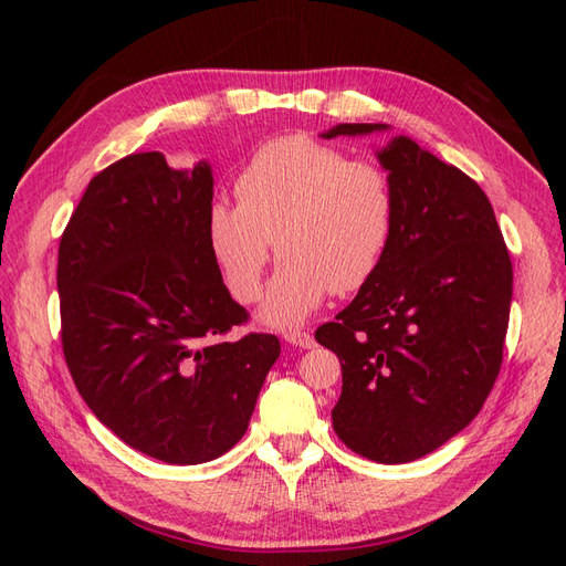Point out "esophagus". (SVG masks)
I'll return each instance as SVG.
<instances>
[{"label": "esophagus", "mask_w": 566, "mask_h": 566, "mask_svg": "<svg viewBox=\"0 0 566 566\" xmlns=\"http://www.w3.org/2000/svg\"><path fill=\"white\" fill-rule=\"evenodd\" d=\"M283 337L290 342V345L302 347V349H312L316 345V339L310 331H285Z\"/></svg>", "instance_id": "esophagus-1"}]
</instances>
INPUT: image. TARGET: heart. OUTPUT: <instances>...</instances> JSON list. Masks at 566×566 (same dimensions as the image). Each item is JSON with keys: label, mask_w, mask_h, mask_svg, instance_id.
I'll return each instance as SVG.
<instances>
[{"label": "heart", "mask_w": 566, "mask_h": 566, "mask_svg": "<svg viewBox=\"0 0 566 566\" xmlns=\"http://www.w3.org/2000/svg\"><path fill=\"white\" fill-rule=\"evenodd\" d=\"M238 202L208 214L212 256L231 295H262L273 238L283 254L262 318L279 328L302 323L331 293L361 290L385 262L397 227L389 169L306 134L256 148L235 177Z\"/></svg>", "instance_id": "1"}]
</instances>
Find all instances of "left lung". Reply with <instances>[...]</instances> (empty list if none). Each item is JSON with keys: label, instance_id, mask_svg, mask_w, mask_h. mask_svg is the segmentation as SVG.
I'll return each mask as SVG.
<instances>
[{"label": "left lung", "instance_id": "obj_1", "mask_svg": "<svg viewBox=\"0 0 566 566\" xmlns=\"http://www.w3.org/2000/svg\"><path fill=\"white\" fill-rule=\"evenodd\" d=\"M387 129L337 125L325 139ZM397 227L378 273L316 342L337 354V437L385 465L439 449L482 410L503 364L512 262L486 193L408 136L378 153Z\"/></svg>", "mask_w": 566, "mask_h": 566}]
</instances>
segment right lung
<instances>
[{
    "label": "right lung",
    "mask_w": 566,
    "mask_h": 566,
    "mask_svg": "<svg viewBox=\"0 0 566 566\" xmlns=\"http://www.w3.org/2000/svg\"><path fill=\"white\" fill-rule=\"evenodd\" d=\"M208 163L172 169L132 153L90 181L59 243L61 345L92 413L127 447L172 465L233 449L281 342L227 339L231 300L208 238Z\"/></svg>",
    "instance_id": "right-lung-1"
}]
</instances>
